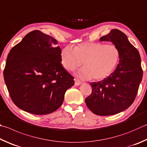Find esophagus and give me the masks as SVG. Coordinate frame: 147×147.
<instances>
[{
	"instance_id": "1",
	"label": "esophagus",
	"mask_w": 147,
	"mask_h": 147,
	"mask_svg": "<svg viewBox=\"0 0 147 147\" xmlns=\"http://www.w3.org/2000/svg\"><path fill=\"white\" fill-rule=\"evenodd\" d=\"M81 83H81V81H80L79 80H78V79H75V84H76V85H77V86L80 85V84H81Z\"/></svg>"
}]
</instances>
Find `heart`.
<instances>
[{"label":"heart","mask_w":147,"mask_h":147,"mask_svg":"<svg viewBox=\"0 0 147 147\" xmlns=\"http://www.w3.org/2000/svg\"><path fill=\"white\" fill-rule=\"evenodd\" d=\"M121 57L119 49L114 45L85 42L72 48L66 46L61 51V62L68 71H74L83 63L78 76L82 79L100 81L115 71Z\"/></svg>","instance_id":"heart-1"}]
</instances>
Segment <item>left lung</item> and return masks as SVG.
Instances as JSON below:
<instances>
[{
	"label": "left lung",
	"instance_id": "1",
	"mask_svg": "<svg viewBox=\"0 0 147 147\" xmlns=\"http://www.w3.org/2000/svg\"><path fill=\"white\" fill-rule=\"evenodd\" d=\"M100 40L111 41L121 53L115 71L103 80L91 83L92 94L85 99L94 114L106 116L124 111L133 103L142 80L143 69L138 50L121 31L113 29Z\"/></svg>",
	"mask_w": 147,
	"mask_h": 147
}]
</instances>
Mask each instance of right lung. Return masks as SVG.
I'll use <instances>...</instances> for the list:
<instances>
[{
    "label": "right lung",
    "mask_w": 147,
    "mask_h": 147,
    "mask_svg": "<svg viewBox=\"0 0 147 147\" xmlns=\"http://www.w3.org/2000/svg\"><path fill=\"white\" fill-rule=\"evenodd\" d=\"M56 39L34 30L9 51L4 78L11 99L19 109L35 115L55 111L64 94L74 85L61 64Z\"/></svg>",
    "instance_id": "1"
}]
</instances>
